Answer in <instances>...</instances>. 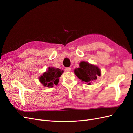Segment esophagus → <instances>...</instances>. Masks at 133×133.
Returning a JSON list of instances; mask_svg holds the SVG:
<instances>
[{
    "label": "esophagus",
    "mask_w": 133,
    "mask_h": 133,
    "mask_svg": "<svg viewBox=\"0 0 133 133\" xmlns=\"http://www.w3.org/2000/svg\"><path fill=\"white\" fill-rule=\"evenodd\" d=\"M71 70V69L70 67H67V68H66V69H65L66 72H70Z\"/></svg>",
    "instance_id": "obj_1"
}]
</instances>
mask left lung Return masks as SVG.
Listing matches in <instances>:
<instances>
[{
	"label": "left lung",
	"mask_w": 133,
	"mask_h": 133,
	"mask_svg": "<svg viewBox=\"0 0 133 133\" xmlns=\"http://www.w3.org/2000/svg\"><path fill=\"white\" fill-rule=\"evenodd\" d=\"M79 65V68L75 69L74 72L81 81L90 85L91 83L97 80L98 76H101V70L98 66L85 61L81 62Z\"/></svg>",
	"instance_id": "8db88e82"
}]
</instances>
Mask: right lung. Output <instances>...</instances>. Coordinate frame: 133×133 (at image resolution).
Returning <instances> with one entry per match:
<instances>
[{
	"label": "right lung",
	"mask_w": 133,
	"mask_h": 133,
	"mask_svg": "<svg viewBox=\"0 0 133 133\" xmlns=\"http://www.w3.org/2000/svg\"><path fill=\"white\" fill-rule=\"evenodd\" d=\"M63 72L58 68L49 67L45 72L43 73L39 77V80L44 87L52 88L54 85H58L59 82V77Z\"/></svg>",
	"instance_id": "add662e5"
}]
</instances>
